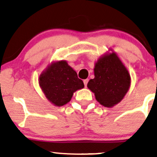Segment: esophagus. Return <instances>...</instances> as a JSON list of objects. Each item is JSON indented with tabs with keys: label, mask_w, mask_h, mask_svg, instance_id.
Returning a JSON list of instances; mask_svg holds the SVG:
<instances>
[{
	"label": "esophagus",
	"mask_w": 157,
	"mask_h": 157,
	"mask_svg": "<svg viewBox=\"0 0 157 157\" xmlns=\"http://www.w3.org/2000/svg\"><path fill=\"white\" fill-rule=\"evenodd\" d=\"M88 79H86V80H83V82H84V85H85V87H87V84H88Z\"/></svg>",
	"instance_id": "obj_1"
}]
</instances>
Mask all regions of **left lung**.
Here are the masks:
<instances>
[{
    "instance_id": "left-lung-1",
    "label": "left lung",
    "mask_w": 157,
    "mask_h": 157,
    "mask_svg": "<svg viewBox=\"0 0 157 157\" xmlns=\"http://www.w3.org/2000/svg\"><path fill=\"white\" fill-rule=\"evenodd\" d=\"M94 75L87 86L94 93L97 101L105 107L110 108L120 103L130 88V74L114 52L98 59Z\"/></svg>"
}]
</instances>
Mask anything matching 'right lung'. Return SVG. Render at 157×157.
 <instances>
[{"mask_svg": "<svg viewBox=\"0 0 157 157\" xmlns=\"http://www.w3.org/2000/svg\"><path fill=\"white\" fill-rule=\"evenodd\" d=\"M39 84L48 100L57 106L67 104L75 91L84 88L82 80L66 61L48 66L40 75Z\"/></svg>", "mask_w": 157, "mask_h": 157, "instance_id": "right-lung-1", "label": "right lung"}]
</instances>
